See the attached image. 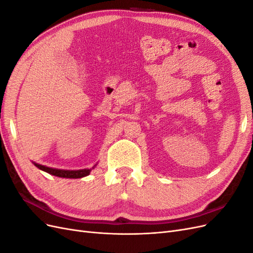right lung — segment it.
<instances>
[{
  "label": "right lung",
  "instance_id": "1",
  "mask_svg": "<svg viewBox=\"0 0 253 253\" xmlns=\"http://www.w3.org/2000/svg\"><path fill=\"white\" fill-rule=\"evenodd\" d=\"M33 164L38 168V169H40L44 172H46L48 174H51L53 176H58V177H62V178H82V177H85V176L89 175L90 171L95 169L97 167V164L91 168V169H81V170H62V169H56V168H49L46 166H43V165H39L37 163Z\"/></svg>",
  "mask_w": 253,
  "mask_h": 253
}]
</instances>
